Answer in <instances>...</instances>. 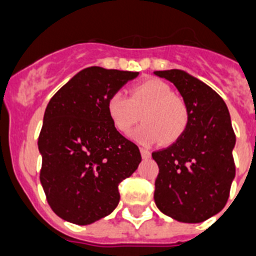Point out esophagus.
Wrapping results in <instances>:
<instances>
[{"label": "esophagus", "instance_id": "obj_1", "mask_svg": "<svg viewBox=\"0 0 256 256\" xmlns=\"http://www.w3.org/2000/svg\"><path fill=\"white\" fill-rule=\"evenodd\" d=\"M140 152H141V157L142 160H148V158H150V152L146 150V149H144V148H140Z\"/></svg>", "mask_w": 256, "mask_h": 256}]
</instances>
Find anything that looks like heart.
Instances as JSON below:
<instances>
[{"mask_svg": "<svg viewBox=\"0 0 256 256\" xmlns=\"http://www.w3.org/2000/svg\"><path fill=\"white\" fill-rule=\"evenodd\" d=\"M107 114L120 133H128L141 120L144 124L130 134L141 144L178 140L188 126V107L170 86L160 80H148L132 86L130 96L114 92L107 100Z\"/></svg>", "mask_w": 256, "mask_h": 256, "instance_id": "heart-1", "label": "heart"}]
</instances>
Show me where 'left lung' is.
I'll list each match as a JSON object with an SVG mask.
<instances>
[{"mask_svg":"<svg viewBox=\"0 0 256 256\" xmlns=\"http://www.w3.org/2000/svg\"><path fill=\"white\" fill-rule=\"evenodd\" d=\"M174 84L188 107L184 133L166 149L154 152L160 172L154 202L180 222H202L225 206L236 176V145L229 110L213 88L179 69L154 72Z\"/></svg>","mask_w":256,"mask_h":256,"instance_id":"1","label":"left lung"}]
</instances>
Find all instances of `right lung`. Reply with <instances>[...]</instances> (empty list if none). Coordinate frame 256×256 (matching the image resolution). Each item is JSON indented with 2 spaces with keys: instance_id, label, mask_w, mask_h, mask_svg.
Returning <instances> with one entry per match:
<instances>
[{
  "instance_id": "obj_1",
  "label": "right lung",
  "mask_w": 256,
  "mask_h": 256,
  "mask_svg": "<svg viewBox=\"0 0 256 256\" xmlns=\"http://www.w3.org/2000/svg\"><path fill=\"white\" fill-rule=\"evenodd\" d=\"M137 76L86 68L48 103L38 140L40 183L52 210L68 222L88 225L108 216L119 204V183L138 168V148L107 114L110 96Z\"/></svg>"
}]
</instances>
